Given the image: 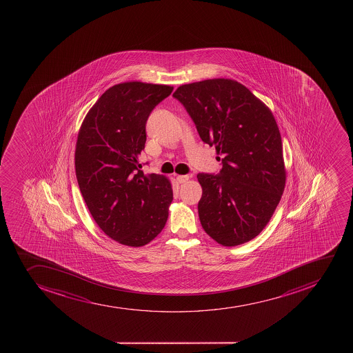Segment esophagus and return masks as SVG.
<instances>
[{
	"mask_svg": "<svg viewBox=\"0 0 353 353\" xmlns=\"http://www.w3.org/2000/svg\"><path fill=\"white\" fill-rule=\"evenodd\" d=\"M190 179V176H188V174H179L177 176V182L181 183H185L188 182Z\"/></svg>",
	"mask_w": 353,
	"mask_h": 353,
	"instance_id": "esophagus-1",
	"label": "esophagus"
}]
</instances>
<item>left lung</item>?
Here are the masks:
<instances>
[{
  "label": "left lung",
  "instance_id": "obj_1",
  "mask_svg": "<svg viewBox=\"0 0 353 353\" xmlns=\"http://www.w3.org/2000/svg\"><path fill=\"white\" fill-rule=\"evenodd\" d=\"M172 95L223 164L216 176H196L203 230L223 246L248 243L268 224L285 188L282 139L272 110L227 78L181 85Z\"/></svg>",
  "mask_w": 353,
  "mask_h": 353
}]
</instances>
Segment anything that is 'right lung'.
<instances>
[{
  "instance_id": "add662e5",
  "label": "right lung",
  "mask_w": 353,
  "mask_h": 353,
  "mask_svg": "<svg viewBox=\"0 0 353 353\" xmlns=\"http://www.w3.org/2000/svg\"><path fill=\"white\" fill-rule=\"evenodd\" d=\"M172 90L143 81L114 85L88 110L78 132L74 168L81 196L99 228L119 244H148L167 223L170 181L143 174L139 155L150 112Z\"/></svg>"
}]
</instances>
